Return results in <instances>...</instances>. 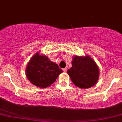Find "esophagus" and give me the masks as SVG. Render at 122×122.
<instances>
[{
  "instance_id": "obj_1",
  "label": "esophagus",
  "mask_w": 122,
  "mask_h": 122,
  "mask_svg": "<svg viewBox=\"0 0 122 122\" xmlns=\"http://www.w3.org/2000/svg\"><path fill=\"white\" fill-rule=\"evenodd\" d=\"M66 71H67V68H65L63 69V71L64 72H66Z\"/></svg>"
}]
</instances>
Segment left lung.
<instances>
[{"label": "left lung", "instance_id": "left-lung-1", "mask_svg": "<svg viewBox=\"0 0 122 122\" xmlns=\"http://www.w3.org/2000/svg\"><path fill=\"white\" fill-rule=\"evenodd\" d=\"M67 73L74 84L82 89L93 86L99 77L98 65L88 55L73 57L72 67L68 70Z\"/></svg>", "mask_w": 122, "mask_h": 122}]
</instances>
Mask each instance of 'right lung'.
Wrapping results in <instances>:
<instances>
[{
    "mask_svg": "<svg viewBox=\"0 0 122 122\" xmlns=\"http://www.w3.org/2000/svg\"><path fill=\"white\" fill-rule=\"evenodd\" d=\"M37 52L30 60L25 69L29 81L38 88H46L52 85L62 70L48 57Z\"/></svg>",
    "mask_w": 122,
    "mask_h": 122,
    "instance_id": "add662e5",
    "label": "right lung"
}]
</instances>
